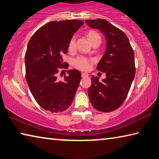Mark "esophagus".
Here are the masks:
<instances>
[{
	"label": "esophagus",
	"instance_id": "34e87169",
	"mask_svg": "<svg viewBox=\"0 0 159 159\" xmlns=\"http://www.w3.org/2000/svg\"><path fill=\"white\" fill-rule=\"evenodd\" d=\"M81 75H82V77H86V76H88V74H85V73H82Z\"/></svg>",
	"mask_w": 159,
	"mask_h": 159
}]
</instances>
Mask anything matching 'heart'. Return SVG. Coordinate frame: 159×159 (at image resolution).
I'll use <instances>...</instances> for the list:
<instances>
[{
    "instance_id": "b5f03b06",
    "label": "heart",
    "mask_w": 159,
    "mask_h": 159,
    "mask_svg": "<svg viewBox=\"0 0 159 159\" xmlns=\"http://www.w3.org/2000/svg\"><path fill=\"white\" fill-rule=\"evenodd\" d=\"M88 36L93 44L96 43H101L102 41V38L100 35L99 34L98 32L92 30L88 31ZM76 36H73L70 39L69 41L68 50L69 52H73V51L76 50ZM91 62H92V60H90V59H88L85 57H79L74 60V65L78 69L86 71V70L90 69Z\"/></svg>"
}]
</instances>
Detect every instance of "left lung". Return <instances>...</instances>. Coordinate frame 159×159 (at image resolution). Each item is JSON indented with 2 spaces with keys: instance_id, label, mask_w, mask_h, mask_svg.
I'll return each mask as SVG.
<instances>
[{
  "instance_id": "8db88e82",
  "label": "left lung",
  "mask_w": 159,
  "mask_h": 159,
  "mask_svg": "<svg viewBox=\"0 0 159 159\" xmlns=\"http://www.w3.org/2000/svg\"><path fill=\"white\" fill-rule=\"evenodd\" d=\"M88 26L98 29L105 36L107 49L97 69L106 74L99 81L92 76L88 89L94 108L102 112L114 111L122 105L130 90L135 74L134 52L123 31L103 19L85 20Z\"/></svg>"
}]
</instances>
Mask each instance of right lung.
<instances>
[{
	"instance_id": "add662e5",
	"label": "right lung",
	"mask_w": 159,
	"mask_h": 159,
	"mask_svg": "<svg viewBox=\"0 0 159 159\" xmlns=\"http://www.w3.org/2000/svg\"><path fill=\"white\" fill-rule=\"evenodd\" d=\"M83 24L76 20L50 21L29 40L25 53L26 80L37 103L46 111L62 112L74 100L80 72L68 70L63 81L57 79V74L60 69L68 68L69 64L62 62V55L68 50L70 39Z\"/></svg>"
}]
</instances>
